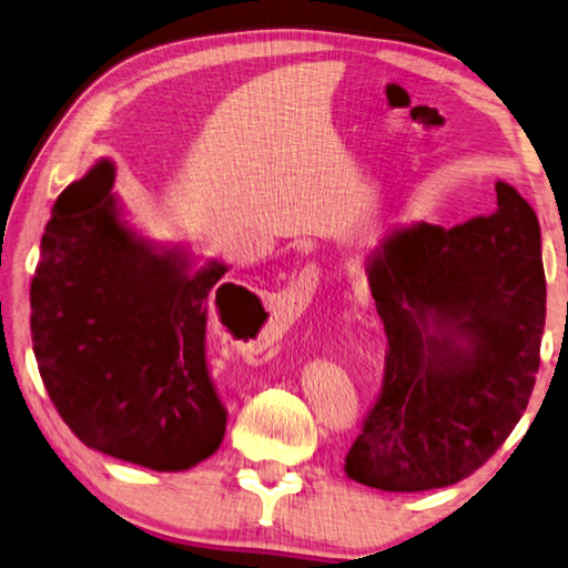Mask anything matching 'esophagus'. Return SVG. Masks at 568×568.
Instances as JSON below:
<instances>
[{"label": "esophagus", "instance_id": "obj_1", "mask_svg": "<svg viewBox=\"0 0 568 568\" xmlns=\"http://www.w3.org/2000/svg\"><path fill=\"white\" fill-rule=\"evenodd\" d=\"M316 282H320V266L316 264H306L300 274L294 276V282L290 284V302L294 304H310L312 294L316 290Z\"/></svg>", "mask_w": 568, "mask_h": 568}]
</instances>
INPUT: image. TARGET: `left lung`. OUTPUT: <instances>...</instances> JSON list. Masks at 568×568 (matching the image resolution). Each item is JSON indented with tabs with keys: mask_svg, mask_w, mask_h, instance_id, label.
<instances>
[{
	"mask_svg": "<svg viewBox=\"0 0 568 568\" xmlns=\"http://www.w3.org/2000/svg\"><path fill=\"white\" fill-rule=\"evenodd\" d=\"M369 284L384 379L346 474L382 491L452 486L491 459L531 399L546 322L539 219L496 182L489 216L386 239Z\"/></svg>",
	"mask_w": 568,
	"mask_h": 568,
	"instance_id": "obj_1",
	"label": "left lung"
}]
</instances>
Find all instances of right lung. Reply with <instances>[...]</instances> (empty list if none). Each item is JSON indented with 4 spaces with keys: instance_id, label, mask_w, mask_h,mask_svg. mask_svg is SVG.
I'll use <instances>...</instances> for the list:
<instances>
[{
    "instance_id": "add662e5",
    "label": "right lung",
    "mask_w": 568,
    "mask_h": 568,
    "mask_svg": "<svg viewBox=\"0 0 568 568\" xmlns=\"http://www.w3.org/2000/svg\"><path fill=\"white\" fill-rule=\"evenodd\" d=\"M112 182V162L97 164L52 209L29 290L37 366L89 449L184 471L226 432L206 364L209 294L226 266L186 274L176 254H154L119 219Z\"/></svg>"
}]
</instances>
